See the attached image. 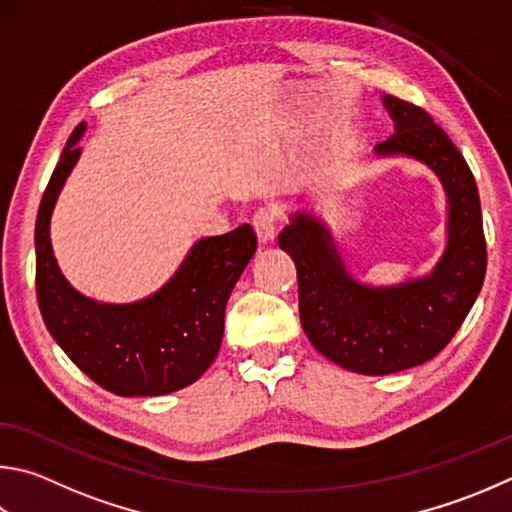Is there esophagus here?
<instances>
[{"instance_id":"esophagus-1","label":"esophagus","mask_w":512,"mask_h":512,"mask_svg":"<svg viewBox=\"0 0 512 512\" xmlns=\"http://www.w3.org/2000/svg\"><path fill=\"white\" fill-rule=\"evenodd\" d=\"M253 228L257 232L259 244H268L275 237V228H277V210L275 208H262L253 217Z\"/></svg>"}]
</instances>
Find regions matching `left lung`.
Segmentation results:
<instances>
[{
	"label": "left lung",
	"instance_id": "1",
	"mask_svg": "<svg viewBox=\"0 0 512 512\" xmlns=\"http://www.w3.org/2000/svg\"><path fill=\"white\" fill-rule=\"evenodd\" d=\"M394 134L378 159H412L441 181L445 248L421 277L374 286L353 277L331 228L313 210H295L280 248L297 268L300 320L324 358L365 376H385L434 358L466 320L486 277V237L475 176L425 109L383 96Z\"/></svg>",
	"mask_w": 512,
	"mask_h": 512
}]
</instances>
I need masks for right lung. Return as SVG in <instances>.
I'll return each instance as SVG.
<instances>
[{
  "instance_id": "right-lung-1",
  "label": "right lung",
  "mask_w": 512,
  "mask_h": 512,
  "mask_svg": "<svg viewBox=\"0 0 512 512\" xmlns=\"http://www.w3.org/2000/svg\"><path fill=\"white\" fill-rule=\"evenodd\" d=\"M87 123L60 154L35 221V286L46 329L85 374L118 396H163L206 374L224 338L228 297L257 250L248 224L201 237L159 291L98 302L69 284L51 246V215L76 167Z\"/></svg>"
}]
</instances>
